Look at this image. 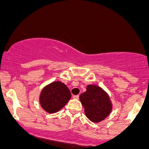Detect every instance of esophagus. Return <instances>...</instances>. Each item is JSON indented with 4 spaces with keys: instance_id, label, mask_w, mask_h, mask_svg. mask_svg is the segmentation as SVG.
I'll return each instance as SVG.
<instances>
[{
    "instance_id": "34e87169",
    "label": "esophagus",
    "mask_w": 149,
    "mask_h": 149,
    "mask_svg": "<svg viewBox=\"0 0 149 149\" xmlns=\"http://www.w3.org/2000/svg\"><path fill=\"white\" fill-rule=\"evenodd\" d=\"M73 97L75 100H78V99H79V95H74Z\"/></svg>"
}]
</instances>
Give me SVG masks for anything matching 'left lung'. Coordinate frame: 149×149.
I'll use <instances>...</instances> for the list:
<instances>
[{"label":"left lung","instance_id":"1","mask_svg":"<svg viewBox=\"0 0 149 149\" xmlns=\"http://www.w3.org/2000/svg\"><path fill=\"white\" fill-rule=\"evenodd\" d=\"M88 118L94 123L103 120L112 110V104L108 94L100 87L89 85L87 90L80 96Z\"/></svg>","mask_w":149,"mask_h":149}]
</instances>
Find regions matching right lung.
I'll return each instance as SVG.
<instances>
[{"label":"right lung","instance_id":"1","mask_svg":"<svg viewBox=\"0 0 149 149\" xmlns=\"http://www.w3.org/2000/svg\"><path fill=\"white\" fill-rule=\"evenodd\" d=\"M71 97V94L66 85L61 82L55 81L42 89L40 103L45 111L54 113L62 109Z\"/></svg>","mask_w":149,"mask_h":149}]
</instances>
